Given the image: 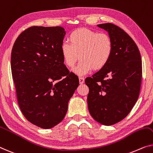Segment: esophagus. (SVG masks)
Listing matches in <instances>:
<instances>
[{
    "mask_svg": "<svg viewBox=\"0 0 153 153\" xmlns=\"http://www.w3.org/2000/svg\"><path fill=\"white\" fill-rule=\"evenodd\" d=\"M79 84H83L84 82V78L82 77H79Z\"/></svg>",
    "mask_w": 153,
    "mask_h": 153,
    "instance_id": "esophagus-1",
    "label": "esophagus"
}]
</instances>
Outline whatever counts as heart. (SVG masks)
Returning <instances> with one entry per match:
<instances>
[{
  "label": "heart",
  "instance_id": "obj_1",
  "mask_svg": "<svg viewBox=\"0 0 153 153\" xmlns=\"http://www.w3.org/2000/svg\"><path fill=\"white\" fill-rule=\"evenodd\" d=\"M68 40L69 44L62 43L60 47L63 62L72 69L79 58L80 62L74 69L78 76L104 69L113 55V41L105 33L79 28L72 31Z\"/></svg>",
  "mask_w": 153,
  "mask_h": 153
}]
</instances>
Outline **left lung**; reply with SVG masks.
Listing matches in <instances>:
<instances>
[{"label": "left lung", "instance_id": "8db88e82", "mask_svg": "<svg viewBox=\"0 0 153 153\" xmlns=\"http://www.w3.org/2000/svg\"><path fill=\"white\" fill-rule=\"evenodd\" d=\"M113 41V55L104 69L85 79L88 108L95 121L111 126L124 119L137 101L142 77L141 55L136 43L113 23L97 25Z\"/></svg>", "mask_w": 153, "mask_h": 153}]
</instances>
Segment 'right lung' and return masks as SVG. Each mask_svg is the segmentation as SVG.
<instances>
[{"label": "right lung", "instance_id": "add662e5", "mask_svg": "<svg viewBox=\"0 0 153 153\" xmlns=\"http://www.w3.org/2000/svg\"><path fill=\"white\" fill-rule=\"evenodd\" d=\"M61 27H29L12 48L11 69L18 105L25 117L42 128H51L65 117L68 102L79 79L64 65Z\"/></svg>", "mask_w": 153, "mask_h": 153}]
</instances>
